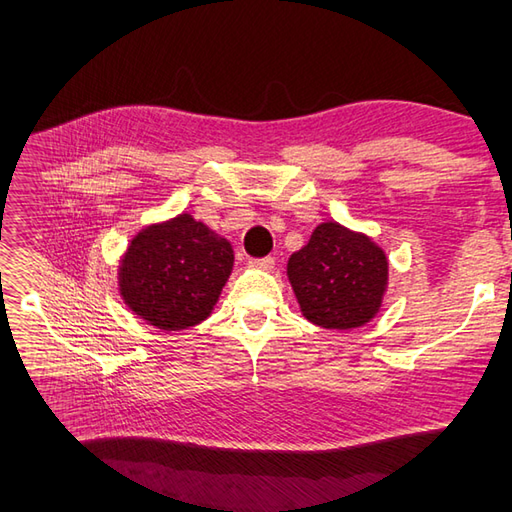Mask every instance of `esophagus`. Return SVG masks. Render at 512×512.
Listing matches in <instances>:
<instances>
[{
  "mask_svg": "<svg viewBox=\"0 0 512 512\" xmlns=\"http://www.w3.org/2000/svg\"><path fill=\"white\" fill-rule=\"evenodd\" d=\"M248 268L253 270H273L275 268V259L273 257H264V259H250Z\"/></svg>",
  "mask_w": 512,
  "mask_h": 512,
  "instance_id": "obj_1",
  "label": "esophagus"
}]
</instances>
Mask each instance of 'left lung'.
<instances>
[{
	"label": "left lung",
	"instance_id": "8db88e82",
	"mask_svg": "<svg viewBox=\"0 0 512 512\" xmlns=\"http://www.w3.org/2000/svg\"><path fill=\"white\" fill-rule=\"evenodd\" d=\"M303 319L325 330H356L383 308L389 259L372 237L339 222H321L286 268Z\"/></svg>",
	"mask_w": 512,
	"mask_h": 512
}]
</instances>
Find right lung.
Masks as SVG:
<instances>
[{"mask_svg": "<svg viewBox=\"0 0 512 512\" xmlns=\"http://www.w3.org/2000/svg\"><path fill=\"white\" fill-rule=\"evenodd\" d=\"M233 264L231 242L184 211L129 239L118 262V292L151 328L182 332L211 317Z\"/></svg>", "mask_w": 512, "mask_h": 512, "instance_id": "right-lung-1", "label": "right lung"}]
</instances>
